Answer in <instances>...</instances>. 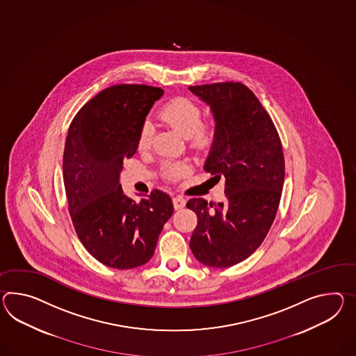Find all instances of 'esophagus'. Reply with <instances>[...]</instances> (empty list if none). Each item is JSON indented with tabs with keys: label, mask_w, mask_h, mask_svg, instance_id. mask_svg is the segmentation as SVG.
Instances as JSON below:
<instances>
[{
	"label": "esophagus",
	"mask_w": 356,
	"mask_h": 356,
	"mask_svg": "<svg viewBox=\"0 0 356 356\" xmlns=\"http://www.w3.org/2000/svg\"><path fill=\"white\" fill-rule=\"evenodd\" d=\"M185 198L181 195H176L174 198V207L175 209H181L185 207Z\"/></svg>",
	"instance_id": "esophagus-1"
}]
</instances>
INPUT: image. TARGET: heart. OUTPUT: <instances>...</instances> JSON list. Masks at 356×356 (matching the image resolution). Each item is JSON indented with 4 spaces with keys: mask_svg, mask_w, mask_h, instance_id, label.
I'll use <instances>...</instances> for the list:
<instances>
[{
    "mask_svg": "<svg viewBox=\"0 0 356 356\" xmlns=\"http://www.w3.org/2000/svg\"><path fill=\"white\" fill-rule=\"evenodd\" d=\"M161 117L168 124L179 131L182 136L191 140L195 147L206 145L211 139L212 131L207 124L202 123V111L200 106L189 99L179 97L167 103L161 111ZM153 124L150 121H144L140 127L138 145L141 150H145L152 144ZM186 162H170L165 165V174L170 179H176L189 171Z\"/></svg>",
    "mask_w": 356,
    "mask_h": 356,
    "instance_id": "b5f03b06",
    "label": "heart"
}]
</instances>
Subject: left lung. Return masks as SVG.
Returning <instances> with one entry per match:
<instances>
[{
	"mask_svg": "<svg viewBox=\"0 0 356 356\" xmlns=\"http://www.w3.org/2000/svg\"><path fill=\"white\" fill-rule=\"evenodd\" d=\"M209 105L215 132L204 171L225 177V202L191 198L198 224L191 252L200 264L229 268L248 259L270 230L284 185L277 129L259 99L238 82L189 87Z\"/></svg>",
	"mask_w": 356,
	"mask_h": 356,
	"instance_id": "8db88e82",
	"label": "left lung"
}]
</instances>
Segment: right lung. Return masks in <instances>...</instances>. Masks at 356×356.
Listing matches in <instances>:
<instances>
[{"instance_id":"add662e5","label":"right lung","mask_w":356,"mask_h":356,"mask_svg":"<svg viewBox=\"0 0 356 356\" xmlns=\"http://www.w3.org/2000/svg\"><path fill=\"white\" fill-rule=\"evenodd\" d=\"M165 91L144 85L105 88L70 124L63 156L70 213L88 253L109 268L147 264L174 213L171 197L152 191L139 202L122 191L123 161L138 150L140 127Z\"/></svg>"}]
</instances>
